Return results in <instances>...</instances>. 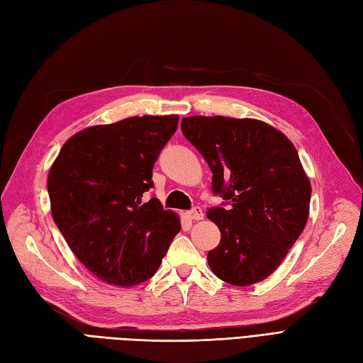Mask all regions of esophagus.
Segmentation results:
<instances>
[{"label": "esophagus", "instance_id": "esophagus-1", "mask_svg": "<svg viewBox=\"0 0 363 363\" xmlns=\"http://www.w3.org/2000/svg\"><path fill=\"white\" fill-rule=\"evenodd\" d=\"M186 217H189L190 220H202L203 218V211L201 206H194L191 211L186 213Z\"/></svg>", "mask_w": 363, "mask_h": 363}]
</instances>
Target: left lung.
<instances>
[{
	"instance_id": "obj_1",
	"label": "left lung",
	"mask_w": 363,
	"mask_h": 363,
	"mask_svg": "<svg viewBox=\"0 0 363 363\" xmlns=\"http://www.w3.org/2000/svg\"><path fill=\"white\" fill-rule=\"evenodd\" d=\"M181 130L225 201L206 211L221 233L208 252L209 267L230 285L261 282L285 259L309 216L312 189L294 145L255 119L191 116Z\"/></svg>"
}]
</instances>
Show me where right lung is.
Here are the masks:
<instances>
[{
	"mask_svg": "<svg viewBox=\"0 0 363 363\" xmlns=\"http://www.w3.org/2000/svg\"><path fill=\"white\" fill-rule=\"evenodd\" d=\"M178 121L135 116L87 128L67 140L50 170L57 228L79 262L110 285L150 279L181 230L179 217L157 197L143 199Z\"/></svg>",
	"mask_w": 363,
	"mask_h": 363,
	"instance_id": "right-lung-1",
	"label": "right lung"
}]
</instances>
